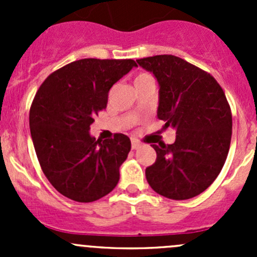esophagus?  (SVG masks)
Segmentation results:
<instances>
[{
  "label": "esophagus",
  "mask_w": 257,
  "mask_h": 257,
  "mask_svg": "<svg viewBox=\"0 0 257 257\" xmlns=\"http://www.w3.org/2000/svg\"><path fill=\"white\" fill-rule=\"evenodd\" d=\"M139 147H141V143H139V142L137 141V139H132V149L137 150Z\"/></svg>",
  "instance_id": "1"
}]
</instances>
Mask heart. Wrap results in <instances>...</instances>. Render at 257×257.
Instances as JSON below:
<instances>
[{
    "label": "heart",
    "mask_w": 257,
    "mask_h": 257,
    "mask_svg": "<svg viewBox=\"0 0 257 257\" xmlns=\"http://www.w3.org/2000/svg\"><path fill=\"white\" fill-rule=\"evenodd\" d=\"M147 79H152V77L147 73H139L138 76L136 77V79H134V84L138 82H143V80H147Z\"/></svg>",
    "instance_id": "obj_1"
}]
</instances>
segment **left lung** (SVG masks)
I'll list each match as a JSON object with an SVG mask.
<instances>
[{
    "mask_svg": "<svg viewBox=\"0 0 257 257\" xmlns=\"http://www.w3.org/2000/svg\"><path fill=\"white\" fill-rule=\"evenodd\" d=\"M137 62L158 80L163 129L177 134L173 144L152 145L157 160L145 169L148 183L168 199L194 198L211 185L229 153L232 116L224 90L205 71L172 54Z\"/></svg>",
    "mask_w": 257,
    "mask_h": 257,
    "instance_id": "8db88e82",
    "label": "left lung"
}]
</instances>
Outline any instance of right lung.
<instances>
[{
    "label": "right lung",
    "mask_w": 257,
    "mask_h": 257,
    "mask_svg": "<svg viewBox=\"0 0 257 257\" xmlns=\"http://www.w3.org/2000/svg\"><path fill=\"white\" fill-rule=\"evenodd\" d=\"M133 67V59H79L53 72L36 93L30 110L36 154L46 178L66 198L90 203L118 184L131 139L114 134L95 141L89 131L94 115L107 108L110 88Z\"/></svg>",
    "instance_id": "add662e5"
}]
</instances>
